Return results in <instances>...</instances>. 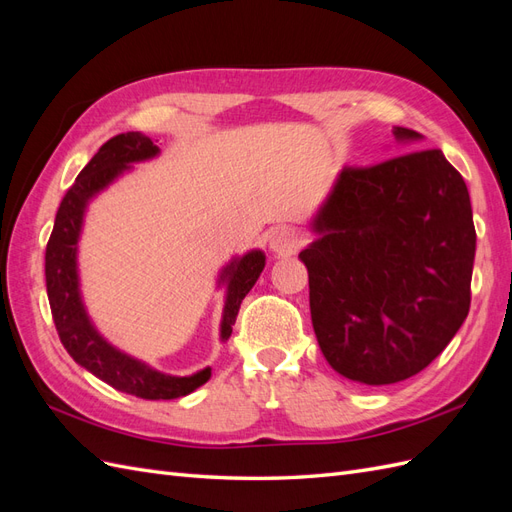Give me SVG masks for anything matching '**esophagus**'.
<instances>
[{
	"label": "esophagus",
	"mask_w": 512,
	"mask_h": 512,
	"mask_svg": "<svg viewBox=\"0 0 512 512\" xmlns=\"http://www.w3.org/2000/svg\"><path fill=\"white\" fill-rule=\"evenodd\" d=\"M269 250L275 254H292L301 247L299 232L290 226H275L269 230Z\"/></svg>",
	"instance_id": "34e87169"
}]
</instances>
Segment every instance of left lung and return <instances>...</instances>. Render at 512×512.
I'll use <instances>...</instances> for the list:
<instances>
[{"label":"left lung","mask_w":512,"mask_h":512,"mask_svg":"<svg viewBox=\"0 0 512 512\" xmlns=\"http://www.w3.org/2000/svg\"><path fill=\"white\" fill-rule=\"evenodd\" d=\"M312 230L299 258L324 359L369 386L423 371L470 312L476 230L463 177L440 149L346 166Z\"/></svg>","instance_id":"left-lung-1"}]
</instances>
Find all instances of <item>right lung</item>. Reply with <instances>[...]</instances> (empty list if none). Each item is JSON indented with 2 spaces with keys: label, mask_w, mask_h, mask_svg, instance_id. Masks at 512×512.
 I'll use <instances>...</instances> for the list:
<instances>
[{
  "label": "right lung",
  "mask_w": 512,
  "mask_h": 512,
  "mask_svg": "<svg viewBox=\"0 0 512 512\" xmlns=\"http://www.w3.org/2000/svg\"><path fill=\"white\" fill-rule=\"evenodd\" d=\"M158 153V145H153L151 138L141 132L117 134L98 149L61 200L51 239L46 243L44 275L55 329L76 363L128 395L141 399H177L203 386L211 378V367L200 369L192 376H170L108 344L87 316L79 288V267H76V250H79L89 200L130 170V164L151 160ZM262 269H265V254L260 250L232 258L230 265L222 269L218 280V284H226L220 324L222 342L230 337L241 301L256 284Z\"/></svg>",
  "instance_id": "1"
}]
</instances>
